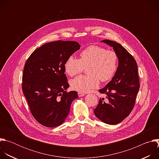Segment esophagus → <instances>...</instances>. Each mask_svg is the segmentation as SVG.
Wrapping results in <instances>:
<instances>
[{"mask_svg": "<svg viewBox=\"0 0 159 159\" xmlns=\"http://www.w3.org/2000/svg\"><path fill=\"white\" fill-rule=\"evenodd\" d=\"M84 95H85V94H83V93H80V92L78 93V96H79V97H82V96H84Z\"/></svg>", "mask_w": 159, "mask_h": 159, "instance_id": "1", "label": "esophagus"}]
</instances>
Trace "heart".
I'll return each mask as SVG.
<instances>
[{"label":"heart","instance_id":"1","mask_svg":"<svg viewBox=\"0 0 159 159\" xmlns=\"http://www.w3.org/2000/svg\"><path fill=\"white\" fill-rule=\"evenodd\" d=\"M118 66V57L114 51L107 50L99 46H90L79 54V58H68L64 68L66 73L75 76L86 70V76H78L71 80L73 89L80 93H87L99 85V79L102 82L110 80L116 74Z\"/></svg>","mask_w":159,"mask_h":159}]
</instances>
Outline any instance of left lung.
<instances>
[{
  "instance_id": "left-lung-1",
  "label": "left lung",
  "mask_w": 159,
  "mask_h": 159,
  "mask_svg": "<svg viewBox=\"0 0 159 159\" xmlns=\"http://www.w3.org/2000/svg\"><path fill=\"white\" fill-rule=\"evenodd\" d=\"M101 42L113 48L119 63L115 76L104 88L99 90L101 94L106 95L107 102L100 98L94 112L103 123L117 125L130 114L134 106L140 88L138 66L133 57L120 44L107 39Z\"/></svg>"
}]
</instances>
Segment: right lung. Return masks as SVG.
<instances>
[{
	"mask_svg": "<svg viewBox=\"0 0 159 159\" xmlns=\"http://www.w3.org/2000/svg\"><path fill=\"white\" fill-rule=\"evenodd\" d=\"M76 41H57L44 44L27 60L22 89L35 120L47 127L61 125L70 111L76 91L66 92L69 84L64 74L66 59L80 49Z\"/></svg>",
	"mask_w": 159,
	"mask_h": 159,
	"instance_id": "obj_1",
	"label": "right lung"
}]
</instances>
